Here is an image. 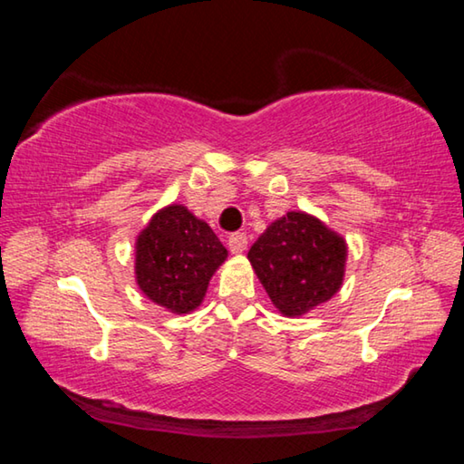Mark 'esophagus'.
<instances>
[{
  "instance_id": "esophagus-1",
  "label": "esophagus",
  "mask_w": 464,
  "mask_h": 464,
  "mask_svg": "<svg viewBox=\"0 0 464 464\" xmlns=\"http://www.w3.org/2000/svg\"><path fill=\"white\" fill-rule=\"evenodd\" d=\"M246 247H247V235L243 233L229 235V249L233 254H241V251H246Z\"/></svg>"
}]
</instances>
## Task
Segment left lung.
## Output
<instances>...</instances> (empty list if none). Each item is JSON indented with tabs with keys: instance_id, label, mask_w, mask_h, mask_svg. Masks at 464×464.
<instances>
[{
	"instance_id": "8db88e82",
	"label": "left lung",
	"mask_w": 464,
	"mask_h": 464,
	"mask_svg": "<svg viewBox=\"0 0 464 464\" xmlns=\"http://www.w3.org/2000/svg\"><path fill=\"white\" fill-rule=\"evenodd\" d=\"M247 257L274 307L295 317L340 290L345 241L315 217L288 213L266 229Z\"/></svg>"
}]
</instances>
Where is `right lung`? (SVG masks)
Segmentation results:
<instances>
[{
	"label": "right lung",
	"mask_w": 464,
	"mask_h": 464,
	"mask_svg": "<svg viewBox=\"0 0 464 464\" xmlns=\"http://www.w3.org/2000/svg\"><path fill=\"white\" fill-rule=\"evenodd\" d=\"M227 249L210 227L182 204L157 213L137 239V282L153 303L171 313L198 307Z\"/></svg>",
	"instance_id": "1"
}]
</instances>
